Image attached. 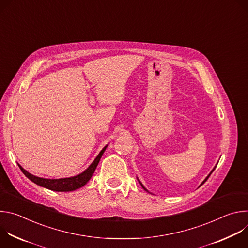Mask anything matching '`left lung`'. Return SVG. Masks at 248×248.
Segmentation results:
<instances>
[{"mask_svg":"<svg viewBox=\"0 0 248 248\" xmlns=\"http://www.w3.org/2000/svg\"><path fill=\"white\" fill-rule=\"evenodd\" d=\"M215 170V168H214V169H213V170ZM213 170H212V171H211V172H210V173H209V175H208V176H207V178H206V179H205V180H204V181H203V183H202V184H201V185H200V186H202V185H203V184H204V183H205V182H206V181H207V180H208V178H209V176H210V174H211V173H212V172H213ZM141 186H142V185H141ZM142 187H143V188H144V186H142ZM144 189H145V188H144ZM145 190H146V189H145Z\"/></svg>","mask_w":248,"mask_h":248,"instance_id":"obj_1","label":"left lung"}]
</instances>
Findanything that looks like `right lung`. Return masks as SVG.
<instances>
[{"instance_id": "add662e5", "label": "right lung", "mask_w": 248, "mask_h": 248, "mask_svg": "<svg viewBox=\"0 0 248 248\" xmlns=\"http://www.w3.org/2000/svg\"><path fill=\"white\" fill-rule=\"evenodd\" d=\"M105 146L101 152L99 153V155L96 157V159L93 161V163L88 167L87 170H85L83 172L79 173L78 175L76 176H72V178H65V179H59V180H49V179H42V178H38V176H35L31 173H29L28 171H26L21 166L18 165V167L20 168L21 171L24 173V175L26 178H28L31 182H33L34 184H36L40 186L46 187L48 189L54 190V191H74L79 187H82L83 186H85L87 184V182L91 179L92 174L95 171V169L106 149Z\"/></svg>"}]
</instances>
